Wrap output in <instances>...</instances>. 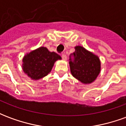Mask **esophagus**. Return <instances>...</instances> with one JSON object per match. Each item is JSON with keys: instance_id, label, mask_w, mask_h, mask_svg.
<instances>
[{"instance_id": "34e87169", "label": "esophagus", "mask_w": 126, "mask_h": 126, "mask_svg": "<svg viewBox=\"0 0 126 126\" xmlns=\"http://www.w3.org/2000/svg\"><path fill=\"white\" fill-rule=\"evenodd\" d=\"M61 57H62V59H63V61L67 60V56H66L65 54H63V55H61Z\"/></svg>"}]
</instances>
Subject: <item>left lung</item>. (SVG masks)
I'll return each instance as SVG.
<instances>
[{
    "mask_svg": "<svg viewBox=\"0 0 126 126\" xmlns=\"http://www.w3.org/2000/svg\"><path fill=\"white\" fill-rule=\"evenodd\" d=\"M69 55V66L72 76L84 84H90L97 78L100 71V62L97 56L84 47H75Z\"/></svg>",
    "mask_w": 126,
    "mask_h": 126,
    "instance_id": "8db88e82",
    "label": "left lung"
}]
</instances>
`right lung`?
Wrapping results in <instances>:
<instances>
[{
	"label": "right lung",
	"instance_id": "obj_1",
	"mask_svg": "<svg viewBox=\"0 0 126 126\" xmlns=\"http://www.w3.org/2000/svg\"><path fill=\"white\" fill-rule=\"evenodd\" d=\"M61 59L57 53L50 52L46 47H40L24 57L23 69L32 79H39L47 76L55 61Z\"/></svg>",
	"mask_w": 126,
	"mask_h": 126
}]
</instances>
